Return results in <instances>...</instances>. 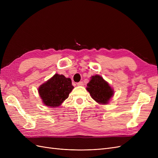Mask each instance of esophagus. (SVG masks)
I'll return each mask as SVG.
<instances>
[{
    "label": "esophagus",
    "instance_id": "34e87169",
    "mask_svg": "<svg viewBox=\"0 0 158 158\" xmlns=\"http://www.w3.org/2000/svg\"><path fill=\"white\" fill-rule=\"evenodd\" d=\"M77 85H78V86H82V85H84V83H83V82H80L77 83Z\"/></svg>",
    "mask_w": 158,
    "mask_h": 158
}]
</instances>
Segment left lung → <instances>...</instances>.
Returning a JSON list of instances; mask_svg holds the SVG:
<instances>
[{
    "instance_id": "left-lung-1",
    "label": "left lung",
    "mask_w": 158,
    "mask_h": 158,
    "mask_svg": "<svg viewBox=\"0 0 158 158\" xmlns=\"http://www.w3.org/2000/svg\"><path fill=\"white\" fill-rule=\"evenodd\" d=\"M87 86L91 97L99 104H107L114 94L113 88L101 76H92Z\"/></svg>"
}]
</instances>
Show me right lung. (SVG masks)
Wrapping results in <instances>:
<instances>
[{
    "label": "right lung",
    "mask_w": 158,
    "mask_h": 158,
    "mask_svg": "<svg viewBox=\"0 0 158 158\" xmlns=\"http://www.w3.org/2000/svg\"><path fill=\"white\" fill-rule=\"evenodd\" d=\"M73 88L70 78H66L63 74H56L41 85L38 92L45 106L56 107L69 98Z\"/></svg>",
    "instance_id": "right-lung-1"
}]
</instances>
